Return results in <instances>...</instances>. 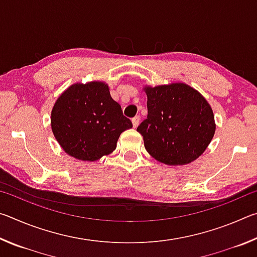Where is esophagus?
<instances>
[{"mask_svg":"<svg viewBox=\"0 0 257 257\" xmlns=\"http://www.w3.org/2000/svg\"><path fill=\"white\" fill-rule=\"evenodd\" d=\"M132 121H133V125H134V128H136L137 125L139 124V122H141V116H139V115L134 116Z\"/></svg>","mask_w":257,"mask_h":257,"instance_id":"obj_1","label":"esophagus"}]
</instances>
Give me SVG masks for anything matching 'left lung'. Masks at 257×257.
I'll return each mask as SVG.
<instances>
[{
    "mask_svg": "<svg viewBox=\"0 0 257 257\" xmlns=\"http://www.w3.org/2000/svg\"><path fill=\"white\" fill-rule=\"evenodd\" d=\"M147 118L137 127L146 151L164 164L196 160L215 132L210 104L185 84L147 87Z\"/></svg>",
    "mask_w": 257,
    "mask_h": 257,
    "instance_id": "left-lung-1",
    "label": "left lung"
}]
</instances>
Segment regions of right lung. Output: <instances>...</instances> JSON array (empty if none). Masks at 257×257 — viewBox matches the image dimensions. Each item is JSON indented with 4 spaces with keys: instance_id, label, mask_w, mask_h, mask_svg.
Here are the masks:
<instances>
[{
    "instance_id": "add662e5",
    "label": "right lung",
    "mask_w": 257,
    "mask_h": 257,
    "mask_svg": "<svg viewBox=\"0 0 257 257\" xmlns=\"http://www.w3.org/2000/svg\"><path fill=\"white\" fill-rule=\"evenodd\" d=\"M51 124L64 152L82 161L112 153L120 135L133 127L107 85L98 81L69 87L54 104Z\"/></svg>"
}]
</instances>
